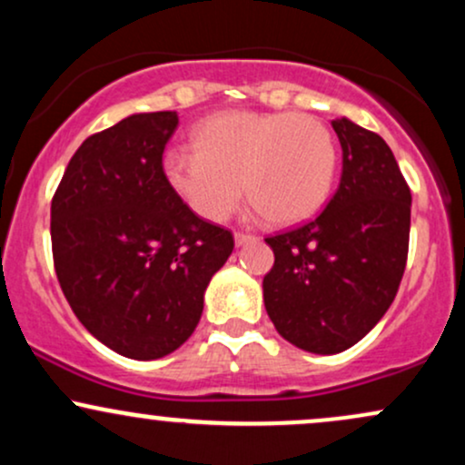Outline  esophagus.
Listing matches in <instances>:
<instances>
[{
    "label": "esophagus",
    "mask_w": 465,
    "mask_h": 465,
    "mask_svg": "<svg viewBox=\"0 0 465 465\" xmlns=\"http://www.w3.org/2000/svg\"><path fill=\"white\" fill-rule=\"evenodd\" d=\"M233 240H236L238 247H244V244L255 242V240H258V236H253V233H242V232H236V236H233Z\"/></svg>",
    "instance_id": "1"
}]
</instances>
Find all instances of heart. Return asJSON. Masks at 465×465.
I'll return each mask as SVG.
<instances>
[{"instance_id":"obj_1","label":"heart","mask_w":465,"mask_h":465,"mask_svg":"<svg viewBox=\"0 0 465 465\" xmlns=\"http://www.w3.org/2000/svg\"><path fill=\"white\" fill-rule=\"evenodd\" d=\"M194 148H170L163 174L179 199L205 221L221 223L247 196L275 225L317 214L336 177V143L306 114L225 111L192 133Z\"/></svg>"}]
</instances>
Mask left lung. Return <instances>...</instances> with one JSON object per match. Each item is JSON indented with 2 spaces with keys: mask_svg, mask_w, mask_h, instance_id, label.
I'll return each mask as SVG.
<instances>
[{
  "mask_svg": "<svg viewBox=\"0 0 465 465\" xmlns=\"http://www.w3.org/2000/svg\"><path fill=\"white\" fill-rule=\"evenodd\" d=\"M339 190L312 221L266 238L264 306L288 343L312 354L351 348L396 297L409 253L411 190L391 148L348 117Z\"/></svg>",
  "mask_w": 465,
  "mask_h": 465,
  "instance_id": "8db88e82",
  "label": "left lung"
}]
</instances>
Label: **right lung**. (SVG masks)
I'll return each instance as SVG.
<instances>
[{
	"label": "right lung",
	"mask_w": 465,
	"mask_h": 465,
	"mask_svg": "<svg viewBox=\"0 0 465 465\" xmlns=\"http://www.w3.org/2000/svg\"><path fill=\"white\" fill-rule=\"evenodd\" d=\"M177 111L135 114L87 137L52 199V255L78 322L126 359L170 354L194 332L233 236L163 174Z\"/></svg>",
	"instance_id": "1"
}]
</instances>
